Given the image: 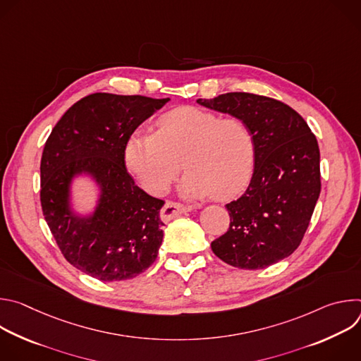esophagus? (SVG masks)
Returning a JSON list of instances; mask_svg holds the SVG:
<instances>
[{
  "mask_svg": "<svg viewBox=\"0 0 361 361\" xmlns=\"http://www.w3.org/2000/svg\"><path fill=\"white\" fill-rule=\"evenodd\" d=\"M187 212H191V207L190 205H183L180 202H174V201H167L164 207L161 209V213H160V217L161 220L164 221H170L173 220L174 217L183 214V213H187Z\"/></svg>",
  "mask_w": 361,
  "mask_h": 361,
  "instance_id": "obj_1",
  "label": "esophagus"
}]
</instances>
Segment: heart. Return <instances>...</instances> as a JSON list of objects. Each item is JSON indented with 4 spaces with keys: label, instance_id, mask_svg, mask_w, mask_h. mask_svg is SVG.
I'll use <instances>...</instances> for the list:
<instances>
[{
    "label": "heart",
    "instance_id": "heart-1",
    "mask_svg": "<svg viewBox=\"0 0 361 361\" xmlns=\"http://www.w3.org/2000/svg\"><path fill=\"white\" fill-rule=\"evenodd\" d=\"M124 159L152 194L167 192L184 167L187 173L180 190L185 197L213 194L227 200L241 192L251 178L255 141L241 118L180 107L159 118L156 133L134 131L126 142Z\"/></svg>",
    "mask_w": 361,
    "mask_h": 361
}]
</instances>
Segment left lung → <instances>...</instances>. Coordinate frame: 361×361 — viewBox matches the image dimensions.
I'll list each match as a JSON object with an SVG mask.
<instances>
[{
	"instance_id": "left-lung-1",
	"label": "left lung",
	"mask_w": 361,
	"mask_h": 361,
	"mask_svg": "<svg viewBox=\"0 0 361 361\" xmlns=\"http://www.w3.org/2000/svg\"><path fill=\"white\" fill-rule=\"evenodd\" d=\"M197 102L244 120L255 141L251 181L226 204L230 227L212 243L213 252L245 270L279 263L300 245L320 195L316 135L297 111L270 97L227 92Z\"/></svg>"
}]
</instances>
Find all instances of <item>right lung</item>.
I'll use <instances>...</instances> for the list:
<instances>
[{
    "label": "right lung",
    "mask_w": 361,
    "mask_h": 361,
    "mask_svg": "<svg viewBox=\"0 0 361 361\" xmlns=\"http://www.w3.org/2000/svg\"><path fill=\"white\" fill-rule=\"evenodd\" d=\"M170 98L95 92L77 101L51 131L41 157V207L66 260L101 281L130 280L157 259L163 200L148 195L126 169L124 148L135 128ZM100 190L94 212L71 207L74 178Z\"/></svg>",
    "instance_id": "add662e5"
}]
</instances>
